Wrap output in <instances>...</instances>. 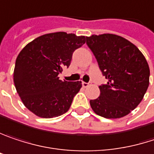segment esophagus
<instances>
[{
  "mask_svg": "<svg viewBox=\"0 0 154 154\" xmlns=\"http://www.w3.org/2000/svg\"><path fill=\"white\" fill-rule=\"evenodd\" d=\"M82 87H84V88H87V87H88L89 85V83H88V82H82Z\"/></svg>",
  "mask_w": 154,
  "mask_h": 154,
  "instance_id": "esophagus-1",
  "label": "esophagus"
}]
</instances>
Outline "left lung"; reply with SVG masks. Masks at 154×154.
I'll use <instances>...</instances> for the list:
<instances>
[{
    "instance_id": "8db88e82",
    "label": "left lung",
    "mask_w": 154,
    "mask_h": 154,
    "mask_svg": "<svg viewBox=\"0 0 154 154\" xmlns=\"http://www.w3.org/2000/svg\"><path fill=\"white\" fill-rule=\"evenodd\" d=\"M107 83L99 86L100 96L89 101L93 111L106 119L124 117L142 101L149 86L147 61L133 43L105 33L86 37Z\"/></svg>"
}]
</instances>
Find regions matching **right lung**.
Here are the masks:
<instances>
[{
  "label": "right lung",
  "instance_id": "add662e5",
  "mask_svg": "<svg viewBox=\"0 0 154 154\" xmlns=\"http://www.w3.org/2000/svg\"><path fill=\"white\" fill-rule=\"evenodd\" d=\"M85 36L65 32L42 35L18 54L14 69V84L26 107L42 118L66 113L82 82L59 80L69 67L72 53L85 43Z\"/></svg>",
  "mask_w": 154,
  "mask_h": 154
}]
</instances>
